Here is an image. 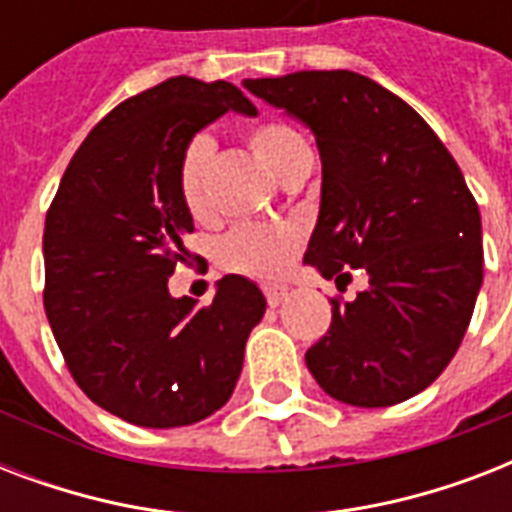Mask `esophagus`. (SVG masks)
Listing matches in <instances>:
<instances>
[{"label":"esophagus","instance_id":"esophagus-1","mask_svg":"<svg viewBox=\"0 0 512 512\" xmlns=\"http://www.w3.org/2000/svg\"><path fill=\"white\" fill-rule=\"evenodd\" d=\"M263 292H265V300H268V305H271V308L281 305L289 297V287H281V284H265Z\"/></svg>","mask_w":512,"mask_h":512}]
</instances>
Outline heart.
<instances>
[{"label":"heart","mask_w":512,"mask_h":512,"mask_svg":"<svg viewBox=\"0 0 512 512\" xmlns=\"http://www.w3.org/2000/svg\"><path fill=\"white\" fill-rule=\"evenodd\" d=\"M249 146L273 172L287 177L300 164L311 162V146L297 127L281 119H263L247 135ZM212 156L215 143L209 135H193L177 162V191L193 217L212 215ZM303 233L297 225L241 223L217 244V263L225 271L244 273L252 279H273L287 271L300 249Z\"/></svg>","instance_id":"1"}]
</instances>
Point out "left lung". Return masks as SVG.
Wrapping results in <instances>:
<instances>
[{
  "mask_svg": "<svg viewBox=\"0 0 512 512\" xmlns=\"http://www.w3.org/2000/svg\"><path fill=\"white\" fill-rule=\"evenodd\" d=\"M244 87L316 135L324 183L305 263L337 284L348 268L369 273L353 303L332 300L305 364L342 404L417 396L460 348L484 281L481 215L454 156L369 76L297 71Z\"/></svg>",
  "mask_w": 512,
  "mask_h": 512,
  "instance_id": "8db88e82",
  "label": "left lung"
}]
</instances>
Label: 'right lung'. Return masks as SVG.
Wrapping results in <instances>:
<instances>
[{
	"label": "right lung",
	"mask_w": 512,
	"mask_h": 512,
	"mask_svg": "<svg viewBox=\"0 0 512 512\" xmlns=\"http://www.w3.org/2000/svg\"><path fill=\"white\" fill-rule=\"evenodd\" d=\"M228 108L255 116L231 82L172 76L106 114L68 162L44 220V311L76 385L140 428H180L231 398L265 313L241 276L196 308L167 279L193 217L177 191L185 143Z\"/></svg>",
	"instance_id": "right-lung-1"
}]
</instances>
